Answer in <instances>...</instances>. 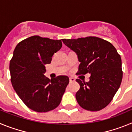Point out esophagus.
I'll return each instance as SVG.
<instances>
[{
	"label": "esophagus",
	"instance_id": "1",
	"mask_svg": "<svg viewBox=\"0 0 132 132\" xmlns=\"http://www.w3.org/2000/svg\"><path fill=\"white\" fill-rule=\"evenodd\" d=\"M75 80L74 78H72V77H70V78H69V81H70V82H74Z\"/></svg>",
	"mask_w": 132,
	"mask_h": 132
}]
</instances>
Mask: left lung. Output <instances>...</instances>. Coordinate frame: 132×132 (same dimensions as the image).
Here are the masks:
<instances>
[{
	"mask_svg": "<svg viewBox=\"0 0 132 132\" xmlns=\"http://www.w3.org/2000/svg\"><path fill=\"white\" fill-rule=\"evenodd\" d=\"M75 52L79 61L77 75L90 74L88 82L77 79L80 88L75 97L79 105L90 111H98L111 102L122 79V59L111 43L97 37L63 39Z\"/></svg>",
	"mask_w": 132,
	"mask_h": 132,
	"instance_id": "1",
	"label": "left lung"
}]
</instances>
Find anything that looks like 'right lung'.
<instances>
[{
    "instance_id": "1",
    "label": "right lung",
    "mask_w": 132,
    "mask_h": 132,
    "mask_svg": "<svg viewBox=\"0 0 132 132\" xmlns=\"http://www.w3.org/2000/svg\"><path fill=\"white\" fill-rule=\"evenodd\" d=\"M62 47L61 40L34 36L15 47L10 62L11 82L20 98L38 112H46L59 106L69 82L67 76L53 79L44 75L45 65Z\"/></svg>"
}]
</instances>
